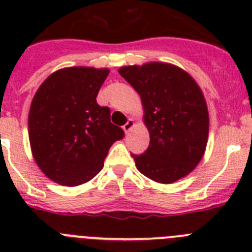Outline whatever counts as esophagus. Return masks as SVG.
I'll return each mask as SVG.
<instances>
[{
	"label": "esophagus",
	"mask_w": 252,
	"mask_h": 252,
	"mask_svg": "<svg viewBox=\"0 0 252 252\" xmlns=\"http://www.w3.org/2000/svg\"><path fill=\"white\" fill-rule=\"evenodd\" d=\"M133 126H135V121H133L132 119H128V121L124 125V131L126 133H128L131 130H132Z\"/></svg>",
	"instance_id": "34e87169"
}]
</instances>
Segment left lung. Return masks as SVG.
Masks as SVG:
<instances>
[{"label":"left lung","mask_w":252,"mask_h":252,"mask_svg":"<svg viewBox=\"0 0 252 252\" xmlns=\"http://www.w3.org/2000/svg\"><path fill=\"white\" fill-rule=\"evenodd\" d=\"M119 73L139 93L150 133L148 150L132 154L136 168L161 184L187 177L208 140V108L197 82L179 66L160 62L121 66Z\"/></svg>","instance_id":"8db88e82"}]
</instances>
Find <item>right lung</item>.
I'll return each instance as SVG.
<instances>
[{
    "label": "right lung",
    "mask_w": 252,
    "mask_h": 252,
    "mask_svg": "<svg viewBox=\"0 0 252 252\" xmlns=\"http://www.w3.org/2000/svg\"><path fill=\"white\" fill-rule=\"evenodd\" d=\"M110 69L70 66L49 75L29 112L31 153L44 174L60 186L77 187L102 170L112 144L125 136L110 121L97 94Z\"/></svg>",
    "instance_id": "add662e5"
}]
</instances>
